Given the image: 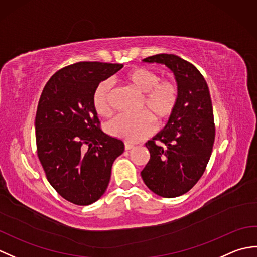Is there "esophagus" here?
<instances>
[{"instance_id":"obj_1","label":"esophagus","mask_w":257,"mask_h":257,"mask_svg":"<svg viewBox=\"0 0 257 257\" xmlns=\"http://www.w3.org/2000/svg\"><path fill=\"white\" fill-rule=\"evenodd\" d=\"M133 148H134V145L128 144V143L124 144V149H125V150H130V149H133Z\"/></svg>"}]
</instances>
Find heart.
<instances>
[{"label": "heart", "instance_id": "1", "mask_svg": "<svg viewBox=\"0 0 257 257\" xmlns=\"http://www.w3.org/2000/svg\"><path fill=\"white\" fill-rule=\"evenodd\" d=\"M124 84L132 87L139 94V111L137 116L119 114L107 125L108 133L113 137L120 138L128 143H137L154 133L156 121L162 122L171 117L176 110L179 90L171 79H160L155 70L146 67H133L121 76ZM112 86L109 80H102L92 94V106L96 112L107 117L112 111L111 106Z\"/></svg>", "mask_w": 257, "mask_h": 257}]
</instances>
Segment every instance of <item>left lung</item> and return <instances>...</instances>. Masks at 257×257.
<instances>
[{"label":"left lung","instance_id":"obj_1","mask_svg":"<svg viewBox=\"0 0 257 257\" xmlns=\"http://www.w3.org/2000/svg\"><path fill=\"white\" fill-rule=\"evenodd\" d=\"M143 61L163 64L171 70L179 99L166 127L146 143L150 160L141 178L154 193L176 198L194 187L210 160L215 138L210 90L198 68L177 55L157 54Z\"/></svg>","mask_w":257,"mask_h":257}]
</instances>
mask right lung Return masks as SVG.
Instances as JSON below:
<instances>
[{"label": "right lung", "mask_w": 257, "mask_h": 257, "mask_svg": "<svg viewBox=\"0 0 257 257\" xmlns=\"http://www.w3.org/2000/svg\"><path fill=\"white\" fill-rule=\"evenodd\" d=\"M122 64L79 62L59 69L47 81L35 117L37 156L56 192L77 205L105 193L121 140L100 129L92 94Z\"/></svg>", "instance_id": "add662e5"}]
</instances>
